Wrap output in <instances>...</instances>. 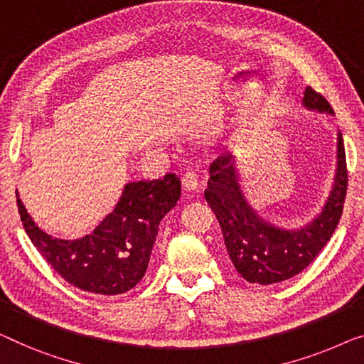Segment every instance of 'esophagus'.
<instances>
[{"label": "esophagus", "mask_w": 364, "mask_h": 364, "mask_svg": "<svg viewBox=\"0 0 364 364\" xmlns=\"http://www.w3.org/2000/svg\"><path fill=\"white\" fill-rule=\"evenodd\" d=\"M182 187L187 192H195L198 188V177L193 172H186L182 176Z\"/></svg>", "instance_id": "1"}]
</instances>
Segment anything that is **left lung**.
<instances>
[{
  "mask_svg": "<svg viewBox=\"0 0 364 364\" xmlns=\"http://www.w3.org/2000/svg\"><path fill=\"white\" fill-rule=\"evenodd\" d=\"M304 105L318 112L333 113L323 95L312 87L305 88ZM233 162L231 156H223L210 166L205 198L217 215L235 269L247 282L259 286L297 276L328 243L343 213L348 187L343 136L338 133V167L323 212L300 230L276 228L252 212L238 186Z\"/></svg>",
  "mask_w": 364,
  "mask_h": 364,
  "instance_id": "obj_1",
  "label": "left lung"
}]
</instances>
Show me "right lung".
<instances>
[{"label":"right lung","mask_w":364,"mask_h":364,"mask_svg":"<svg viewBox=\"0 0 364 364\" xmlns=\"http://www.w3.org/2000/svg\"><path fill=\"white\" fill-rule=\"evenodd\" d=\"M181 198V178L129 182L119 202L92 235L52 238L34 223L16 192L21 221L42 257L62 279L85 292L118 296L144 277L161 220Z\"/></svg>","instance_id":"obj_1"}]
</instances>
